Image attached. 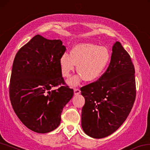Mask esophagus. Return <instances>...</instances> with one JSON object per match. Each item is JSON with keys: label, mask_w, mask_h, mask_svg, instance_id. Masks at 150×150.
Returning a JSON list of instances; mask_svg holds the SVG:
<instances>
[{"label": "esophagus", "mask_w": 150, "mask_h": 150, "mask_svg": "<svg viewBox=\"0 0 150 150\" xmlns=\"http://www.w3.org/2000/svg\"><path fill=\"white\" fill-rule=\"evenodd\" d=\"M74 93L75 95H78V94H79L80 93V89H78V88H74Z\"/></svg>", "instance_id": "34e87169"}]
</instances>
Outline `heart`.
Listing matches in <instances>:
<instances>
[{
  "label": "heart",
  "mask_w": 150,
  "mask_h": 150,
  "mask_svg": "<svg viewBox=\"0 0 150 150\" xmlns=\"http://www.w3.org/2000/svg\"><path fill=\"white\" fill-rule=\"evenodd\" d=\"M110 58L109 50L104 46L92 43H83L75 45L70 54L64 53L59 59L61 72L68 78L75 70L77 65L78 74L70 78L68 84L76 86L82 80L91 82L100 76Z\"/></svg>",
  "instance_id": "heart-1"
}]
</instances>
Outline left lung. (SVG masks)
I'll return each mask as SVG.
<instances>
[{"label":"left lung","instance_id":"left-lung-1","mask_svg":"<svg viewBox=\"0 0 150 150\" xmlns=\"http://www.w3.org/2000/svg\"><path fill=\"white\" fill-rule=\"evenodd\" d=\"M109 67L97 81L80 88L85 98L81 124L88 136L100 139L120 127L134 104L135 68L120 42L112 45Z\"/></svg>","mask_w":150,"mask_h":150}]
</instances>
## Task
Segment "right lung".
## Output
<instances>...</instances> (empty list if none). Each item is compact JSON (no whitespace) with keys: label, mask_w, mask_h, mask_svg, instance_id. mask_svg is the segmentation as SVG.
I'll use <instances>...</instances> for the list:
<instances>
[{"label":"right lung","mask_w":150,"mask_h":150,"mask_svg":"<svg viewBox=\"0 0 150 150\" xmlns=\"http://www.w3.org/2000/svg\"><path fill=\"white\" fill-rule=\"evenodd\" d=\"M60 40L37 35L14 59L9 86L13 110L24 125L39 133L56 129L64 107L74 95L64 84L59 59L66 51Z\"/></svg>","instance_id":"obj_1"}]
</instances>
